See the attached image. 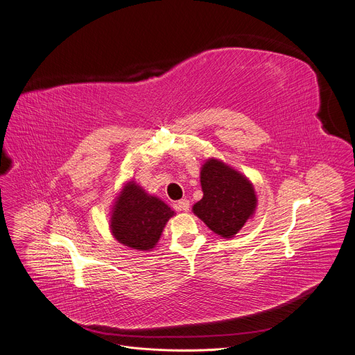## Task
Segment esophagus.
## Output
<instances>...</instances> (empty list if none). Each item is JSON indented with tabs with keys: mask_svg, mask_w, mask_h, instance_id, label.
Here are the masks:
<instances>
[{
	"mask_svg": "<svg viewBox=\"0 0 355 355\" xmlns=\"http://www.w3.org/2000/svg\"><path fill=\"white\" fill-rule=\"evenodd\" d=\"M174 208H175V211H184V212H187V211L189 209V201H188V200H181V201H178V202L174 205Z\"/></svg>",
	"mask_w": 355,
	"mask_h": 355,
	"instance_id": "1",
	"label": "esophagus"
}]
</instances>
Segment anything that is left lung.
Wrapping results in <instances>:
<instances>
[{"label": "left lung", "mask_w": 355, "mask_h": 355, "mask_svg": "<svg viewBox=\"0 0 355 355\" xmlns=\"http://www.w3.org/2000/svg\"><path fill=\"white\" fill-rule=\"evenodd\" d=\"M204 197L192 211L222 238L235 236L253 215L256 196L246 177L218 159H208L201 170Z\"/></svg>", "instance_id": "left-lung-1"}]
</instances>
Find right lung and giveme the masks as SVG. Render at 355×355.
Returning <instances> with one entry per match:
<instances>
[{"instance_id": "right-lung-1", "label": "right lung", "mask_w": 355, "mask_h": 355, "mask_svg": "<svg viewBox=\"0 0 355 355\" xmlns=\"http://www.w3.org/2000/svg\"><path fill=\"white\" fill-rule=\"evenodd\" d=\"M174 211L157 197L128 182L117 198L112 215V232L114 238L137 250H150L158 242L167 220Z\"/></svg>"}]
</instances>
